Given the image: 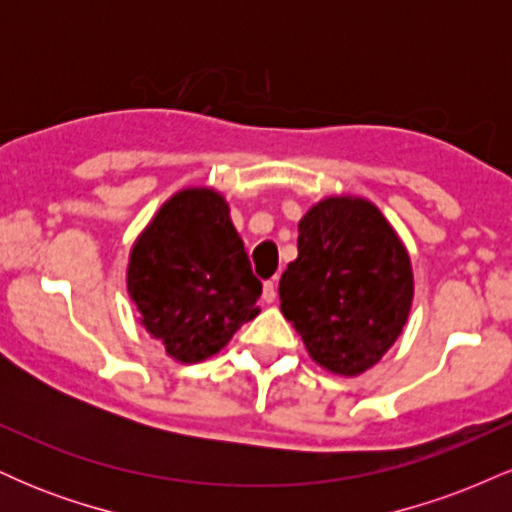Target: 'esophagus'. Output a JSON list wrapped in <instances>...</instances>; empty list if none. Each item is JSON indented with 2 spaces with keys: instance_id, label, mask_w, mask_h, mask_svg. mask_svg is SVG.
Listing matches in <instances>:
<instances>
[{
  "instance_id": "34e87169",
  "label": "esophagus",
  "mask_w": 512,
  "mask_h": 512,
  "mask_svg": "<svg viewBox=\"0 0 512 512\" xmlns=\"http://www.w3.org/2000/svg\"><path fill=\"white\" fill-rule=\"evenodd\" d=\"M262 298H264V303H274L276 301V284H274V281H264Z\"/></svg>"
}]
</instances>
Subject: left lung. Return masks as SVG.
Instances as JSON below:
<instances>
[{
    "label": "left lung",
    "instance_id": "8db88e82",
    "mask_svg": "<svg viewBox=\"0 0 512 512\" xmlns=\"http://www.w3.org/2000/svg\"><path fill=\"white\" fill-rule=\"evenodd\" d=\"M279 298L317 366L354 378L407 325L409 252L373 202L327 197L298 223V257L281 274Z\"/></svg>",
    "mask_w": 512,
    "mask_h": 512
}]
</instances>
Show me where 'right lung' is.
<instances>
[{"label": "right lung", "mask_w": 512, "mask_h": 512, "mask_svg": "<svg viewBox=\"0 0 512 512\" xmlns=\"http://www.w3.org/2000/svg\"><path fill=\"white\" fill-rule=\"evenodd\" d=\"M127 293L180 363L219 354L257 317L262 284L219 192L187 187L156 211L129 252Z\"/></svg>", "instance_id": "right-lung-1"}]
</instances>
